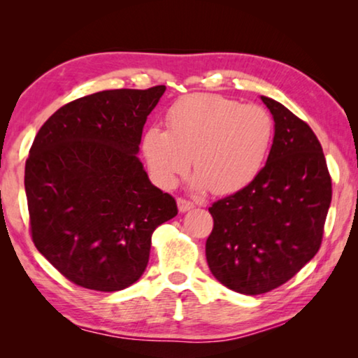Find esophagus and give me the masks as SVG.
Instances as JSON below:
<instances>
[{
  "label": "esophagus",
  "instance_id": "1",
  "mask_svg": "<svg viewBox=\"0 0 358 358\" xmlns=\"http://www.w3.org/2000/svg\"><path fill=\"white\" fill-rule=\"evenodd\" d=\"M177 205H178L180 213H186V211H189V210L194 208V203L189 202V201H186V199H178Z\"/></svg>",
  "mask_w": 358,
  "mask_h": 358
}]
</instances>
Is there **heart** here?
Returning a JSON list of instances; mask_svg holds the SVG:
<instances>
[{
	"label": "heart",
	"instance_id": "obj_1",
	"mask_svg": "<svg viewBox=\"0 0 358 358\" xmlns=\"http://www.w3.org/2000/svg\"><path fill=\"white\" fill-rule=\"evenodd\" d=\"M167 131L150 126L142 151L155 183L172 189L191 167L196 191L227 196L250 186L262 172L273 143L275 124L260 106L199 93L167 112Z\"/></svg>",
	"mask_w": 358,
	"mask_h": 358
}]
</instances>
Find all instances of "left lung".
Here are the masks:
<instances>
[{
	"instance_id": "left-lung-1",
	"label": "left lung",
	"mask_w": 358,
	"mask_h": 358,
	"mask_svg": "<svg viewBox=\"0 0 358 358\" xmlns=\"http://www.w3.org/2000/svg\"><path fill=\"white\" fill-rule=\"evenodd\" d=\"M266 164L245 189L215 202L205 245L210 271L245 295L270 292L316 256L331 202V180L316 134L275 99Z\"/></svg>"
}]
</instances>
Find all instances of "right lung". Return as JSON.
Here are the masks:
<instances>
[{
  "label": "right lung",
  "instance_id": "right-lung-1",
  "mask_svg": "<svg viewBox=\"0 0 358 358\" xmlns=\"http://www.w3.org/2000/svg\"><path fill=\"white\" fill-rule=\"evenodd\" d=\"M164 92L159 85L85 96L58 108L34 138L25 164L33 241L77 286L115 292L134 284L155 229L178 213L137 156Z\"/></svg>",
  "mask_w": 358,
  "mask_h": 358
}]
</instances>
